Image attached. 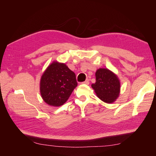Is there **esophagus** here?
<instances>
[{
    "label": "esophagus",
    "instance_id": "esophagus-1",
    "mask_svg": "<svg viewBox=\"0 0 156 156\" xmlns=\"http://www.w3.org/2000/svg\"><path fill=\"white\" fill-rule=\"evenodd\" d=\"M89 79H87L85 81H84L83 83V84H89Z\"/></svg>",
    "mask_w": 156,
    "mask_h": 156
}]
</instances>
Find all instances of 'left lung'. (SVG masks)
Wrapping results in <instances>:
<instances>
[{
    "label": "left lung",
    "instance_id": "left-lung-1",
    "mask_svg": "<svg viewBox=\"0 0 156 156\" xmlns=\"http://www.w3.org/2000/svg\"><path fill=\"white\" fill-rule=\"evenodd\" d=\"M98 97L107 103L114 102L119 96L120 83L116 75L108 69L100 68L96 72V83L92 84Z\"/></svg>",
    "mask_w": 156,
    "mask_h": 156
}]
</instances>
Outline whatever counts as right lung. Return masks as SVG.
I'll return each mask as SVG.
<instances>
[{
  "label": "right lung",
  "mask_w": 156,
  "mask_h": 156,
  "mask_svg": "<svg viewBox=\"0 0 156 156\" xmlns=\"http://www.w3.org/2000/svg\"><path fill=\"white\" fill-rule=\"evenodd\" d=\"M77 86L75 73L65 64L55 61L41 77L40 94L46 103L58 107L66 102Z\"/></svg>",
  "instance_id": "add662e5"
}]
</instances>
